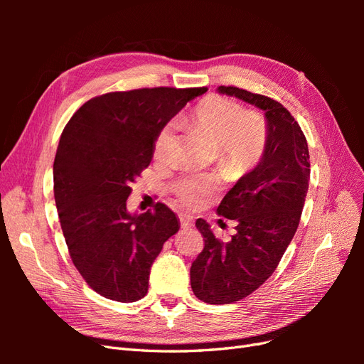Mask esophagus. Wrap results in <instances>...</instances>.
Segmentation results:
<instances>
[{
    "mask_svg": "<svg viewBox=\"0 0 364 364\" xmlns=\"http://www.w3.org/2000/svg\"><path fill=\"white\" fill-rule=\"evenodd\" d=\"M179 220H181V226L183 229H190L194 225L193 217H190V215H179Z\"/></svg>",
    "mask_w": 364,
    "mask_h": 364,
    "instance_id": "obj_1",
    "label": "esophagus"
}]
</instances>
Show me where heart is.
<instances>
[{"instance_id": "obj_1", "label": "heart", "mask_w": 364, "mask_h": 364, "mask_svg": "<svg viewBox=\"0 0 364 364\" xmlns=\"http://www.w3.org/2000/svg\"><path fill=\"white\" fill-rule=\"evenodd\" d=\"M194 126L217 149L220 162L229 168L246 170L255 165L266 146V127L262 118L255 112H245L237 102L226 97L209 95L193 111ZM176 124L167 123L155 138L153 155L156 159H167L173 149ZM214 190V181L208 176H185L174 186L185 206L200 205Z\"/></svg>"}]
</instances>
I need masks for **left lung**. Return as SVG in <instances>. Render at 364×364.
<instances>
[{
    "label": "left lung",
    "mask_w": 364,
    "mask_h": 364,
    "mask_svg": "<svg viewBox=\"0 0 364 364\" xmlns=\"http://www.w3.org/2000/svg\"><path fill=\"white\" fill-rule=\"evenodd\" d=\"M218 94L261 109L266 146L259 162L235 182L217 213L237 222V234L220 241L203 218L196 226L205 247L191 264V289L200 301L223 305L243 299L266 282L299 226L310 181V153L299 124L281 103L235 86Z\"/></svg>",
    "instance_id": "left-lung-1"
}]
</instances>
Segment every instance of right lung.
Listing matches in <instances>:
<instances>
[{"label":"right lung","mask_w":364,"mask_h":364,"mask_svg":"<svg viewBox=\"0 0 364 364\" xmlns=\"http://www.w3.org/2000/svg\"><path fill=\"white\" fill-rule=\"evenodd\" d=\"M206 87H144L86 102L65 126L54 158V200L75 269L98 294L135 302L151 264L178 232L164 203L129 213L130 183L147 168L159 130Z\"/></svg>","instance_id":"1"}]
</instances>
